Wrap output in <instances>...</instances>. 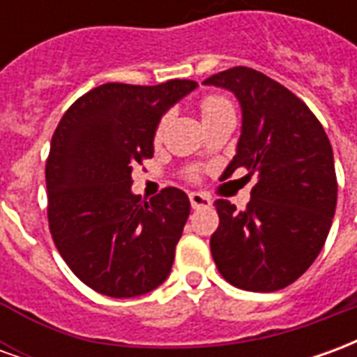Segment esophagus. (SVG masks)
Returning a JSON list of instances; mask_svg holds the SVG:
<instances>
[{
  "label": "esophagus",
  "instance_id": "34e87169",
  "mask_svg": "<svg viewBox=\"0 0 357 357\" xmlns=\"http://www.w3.org/2000/svg\"><path fill=\"white\" fill-rule=\"evenodd\" d=\"M189 201H191L193 208H208V206H212V201L202 193H189Z\"/></svg>",
  "mask_w": 357,
  "mask_h": 357
}]
</instances>
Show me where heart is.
<instances>
[{
  "label": "heart",
  "instance_id": "1",
  "mask_svg": "<svg viewBox=\"0 0 357 357\" xmlns=\"http://www.w3.org/2000/svg\"><path fill=\"white\" fill-rule=\"evenodd\" d=\"M229 109H231V102L227 101L225 97H222V95H208V97H204V99L201 101L202 120L212 116V114H218V112H222V110H229ZM166 122H168V116H164L162 120L156 124V132H155L156 139L162 135L164 128H166Z\"/></svg>",
  "mask_w": 357,
  "mask_h": 357
}]
</instances>
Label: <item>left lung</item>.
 I'll return each instance as SVG.
<instances>
[{
  "mask_svg": "<svg viewBox=\"0 0 357 357\" xmlns=\"http://www.w3.org/2000/svg\"><path fill=\"white\" fill-rule=\"evenodd\" d=\"M204 84L233 91L243 110L237 155L222 179L237 168L258 178L245 210L214 202L212 258L243 291L284 289L314 264L333 224L338 185L329 137L306 102L255 68L233 66Z\"/></svg>",
  "mask_w": 357,
  "mask_h": 357,
  "instance_id": "8db88e82",
  "label": "left lung"
}]
</instances>
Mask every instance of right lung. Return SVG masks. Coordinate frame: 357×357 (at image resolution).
<instances>
[{
	"label": "right lung",
	"mask_w": 357,
	"mask_h": 357,
	"mask_svg": "<svg viewBox=\"0 0 357 357\" xmlns=\"http://www.w3.org/2000/svg\"><path fill=\"white\" fill-rule=\"evenodd\" d=\"M195 88L102 84L61 118L45 164L47 220L59 255L89 289L132 298L170 275L191 204L176 187L141 202L132 170L155 153L164 112Z\"/></svg>",
	"instance_id": "add662e5"
}]
</instances>
